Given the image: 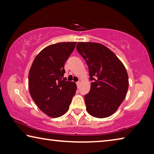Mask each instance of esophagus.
<instances>
[{
	"instance_id": "esophagus-1",
	"label": "esophagus",
	"mask_w": 154,
	"mask_h": 154,
	"mask_svg": "<svg viewBox=\"0 0 154 154\" xmlns=\"http://www.w3.org/2000/svg\"><path fill=\"white\" fill-rule=\"evenodd\" d=\"M80 81H79V82H76V85H77V87H78V88H79V87H80Z\"/></svg>"
}]
</instances>
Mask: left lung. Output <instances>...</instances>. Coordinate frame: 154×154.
Wrapping results in <instances>:
<instances>
[{"instance_id": "left-lung-1", "label": "left lung", "mask_w": 154, "mask_h": 154, "mask_svg": "<svg viewBox=\"0 0 154 154\" xmlns=\"http://www.w3.org/2000/svg\"><path fill=\"white\" fill-rule=\"evenodd\" d=\"M76 49L85 59L89 70V93L85 96L88 114L93 117H109L116 112L125 99L128 76L118 57L103 45L78 42Z\"/></svg>"}]
</instances>
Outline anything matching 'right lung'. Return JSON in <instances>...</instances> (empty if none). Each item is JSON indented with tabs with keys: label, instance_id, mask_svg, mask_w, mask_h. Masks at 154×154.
Instances as JSON below:
<instances>
[{
	"label": "right lung",
	"instance_id": "add662e5",
	"mask_svg": "<svg viewBox=\"0 0 154 154\" xmlns=\"http://www.w3.org/2000/svg\"><path fill=\"white\" fill-rule=\"evenodd\" d=\"M76 42H59L40 51L29 72V94L39 109L51 118L66 114L76 91V85L63 78L64 64Z\"/></svg>",
	"mask_w": 154,
	"mask_h": 154
}]
</instances>
